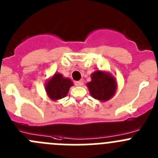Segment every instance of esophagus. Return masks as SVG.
I'll return each mask as SVG.
<instances>
[{
    "label": "esophagus",
    "instance_id": "esophagus-1",
    "mask_svg": "<svg viewBox=\"0 0 158 158\" xmlns=\"http://www.w3.org/2000/svg\"><path fill=\"white\" fill-rule=\"evenodd\" d=\"M84 85V81L83 80H81V81H78L75 82V85L77 87H81Z\"/></svg>",
    "mask_w": 158,
    "mask_h": 158
}]
</instances>
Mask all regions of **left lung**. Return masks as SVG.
Returning a JSON list of instances; mask_svg holds the SVG:
<instances>
[{
	"mask_svg": "<svg viewBox=\"0 0 158 158\" xmlns=\"http://www.w3.org/2000/svg\"><path fill=\"white\" fill-rule=\"evenodd\" d=\"M87 86L94 98L106 102L113 97L117 84L115 78L110 73L96 70L91 74V81L88 82Z\"/></svg>",
	"mask_w": 158,
	"mask_h": 158,
	"instance_id": "left-lung-1",
	"label": "left lung"
}]
</instances>
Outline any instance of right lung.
<instances>
[{"mask_svg":"<svg viewBox=\"0 0 158 158\" xmlns=\"http://www.w3.org/2000/svg\"><path fill=\"white\" fill-rule=\"evenodd\" d=\"M73 82L69 78H65L61 73H56L46 84L47 95L52 101H56L67 96L69 89L73 86Z\"/></svg>","mask_w":158,"mask_h":158,"instance_id":"right-lung-1","label":"right lung"}]
</instances>
